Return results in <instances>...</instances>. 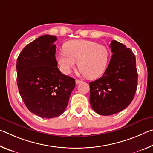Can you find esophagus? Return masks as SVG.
I'll return each mask as SVG.
<instances>
[{
  "mask_svg": "<svg viewBox=\"0 0 153 153\" xmlns=\"http://www.w3.org/2000/svg\"><path fill=\"white\" fill-rule=\"evenodd\" d=\"M82 80H79V79H76V84H80V83H82Z\"/></svg>",
  "mask_w": 153,
  "mask_h": 153,
  "instance_id": "esophagus-1",
  "label": "esophagus"
}]
</instances>
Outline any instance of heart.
Masks as SVG:
<instances>
[{
  "instance_id": "heart-1",
  "label": "heart",
  "mask_w": 153,
  "mask_h": 153,
  "mask_svg": "<svg viewBox=\"0 0 153 153\" xmlns=\"http://www.w3.org/2000/svg\"><path fill=\"white\" fill-rule=\"evenodd\" d=\"M64 49L56 56L64 74H70L76 62L79 70L89 79L101 76L107 68L109 53L104 45L91 40H74L65 44Z\"/></svg>"
}]
</instances>
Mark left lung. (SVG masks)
<instances>
[{"instance_id": "1", "label": "left lung", "mask_w": 153, "mask_h": 153, "mask_svg": "<svg viewBox=\"0 0 153 153\" xmlns=\"http://www.w3.org/2000/svg\"><path fill=\"white\" fill-rule=\"evenodd\" d=\"M109 47L113 55L100 78L90 84L92 109L102 115H111L128 107L135 96L138 84L136 57L130 48L116 40Z\"/></svg>"}]
</instances>
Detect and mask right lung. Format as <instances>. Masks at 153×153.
<instances>
[{
    "instance_id": "obj_1",
    "label": "right lung",
    "mask_w": 153,
    "mask_h": 153,
    "mask_svg": "<svg viewBox=\"0 0 153 153\" xmlns=\"http://www.w3.org/2000/svg\"><path fill=\"white\" fill-rule=\"evenodd\" d=\"M55 36L44 35L25 46L17 60V82L30 112L43 118L61 115L76 86L75 79L61 73L55 58Z\"/></svg>"
}]
</instances>
